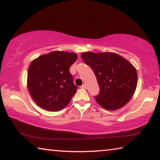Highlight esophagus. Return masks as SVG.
Returning a JSON list of instances; mask_svg holds the SVG:
<instances>
[{
	"label": "esophagus",
	"mask_w": 160,
	"mask_h": 160,
	"mask_svg": "<svg viewBox=\"0 0 160 160\" xmlns=\"http://www.w3.org/2000/svg\"><path fill=\"white\" fill-rule=\"evenodd\" d=\"M81 88L82 89H87V85H85V84H83V85L81 86Z\"/></svg>",
	"instance_id": "obj_1"
}]
</instances>
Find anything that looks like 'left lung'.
<instances>
[{
	"mask_svg": "<svg viewBox=\"0 0 160 160\" xmlns=\"http://www.w3.org/2000/svg\"><path fill=\"white\" fill-rule=\"evenodd\" d=\"M84 62L94 72L100 92L96 102L105 109L123 107L134 94L138 75L135 68L126 59L112 52H85Z\"/></svg>",
	"mask_w": 160,
	"mask_h": 160,
	"instance_id": "1",
	"label": "left lung"
}]
</instances>
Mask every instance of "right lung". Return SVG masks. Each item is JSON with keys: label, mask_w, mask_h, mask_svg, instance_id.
Wrapping results in <instances>:
<instances>
[{"label": "right lung", "mask_w": 160, "mask_h": 160, "mask_svg": "<svg viewBox=\"0 0 160 160\" xmlns=\"http://www.w3.org/2000/svg\"><path fill=\"white\" fill-rule=\"evenodd\" d=\"M77 58L75 53L55 51L32 61L28 72V88L38 106L51 112L67 106L78 89L69 71Z\"/></svg>", "instance_id": "1"}]
</instances>
